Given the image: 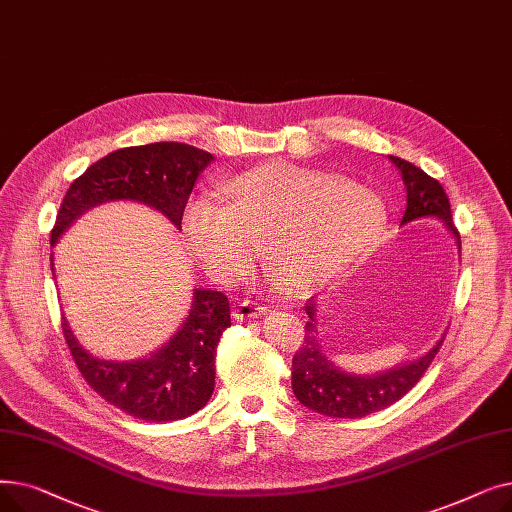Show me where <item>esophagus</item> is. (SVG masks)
Returning <instances> with one entry per match:
<instances>
[{
	"label": "esophagus",
	"instance_id": "esophagus-1",
	"mask_svg": "<svg viewBox=\"0 0 512 512\" xmlns=\"http://www.w3.org/2000/svg\"><path fill=\"white\" fill-rule=\"evenodd\" d=\"M265 313H267V307L261 305L259 301H255V299H245L234 307V317L236 319H255V317H261Z\"/></svg>",
	"mask_w": 512,
	"mask_h": 512
}]
</instances>
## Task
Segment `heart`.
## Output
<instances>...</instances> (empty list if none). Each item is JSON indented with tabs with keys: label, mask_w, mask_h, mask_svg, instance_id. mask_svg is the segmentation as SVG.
<instances>
[{
	"label": "heart",
	"mask_w": 512,
	"mask_h": 512,
	"mask_svg": "<svg viewBox=\"0 0 512 512\" xmlns=\"http://www.w3.org/2000/svg\"><path fill=\"white\" fill-rule=\"evenodd\" d=\"M224 197L186 199L182 234L220 282L251 272L261 251L282 284L317 288L351 265L384 228L386 207L371 188L270 161L220 184Z\"/></svg>",
	"instance_id": "b5f03b06"
}]
</instances>
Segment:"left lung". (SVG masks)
Wrapping results in <instances>:
<instances>
[{
	"label": "left lung",
	"mask_w": 512,
	"mask_h": 512,
	"mask_svg": "<svg viewBox=\"0 0 512 512\" xmlns=\"http://www.w3.org/2000/svg\"><path fill=\"white\" fill-rule=\"evenodd\" d=\"M398 168L407 188V209L400 226L421 218L440 220L456 238L461 253V236L452 224L450 203L438 180L427 176L409 161L388 155ZM309 321L305 326V344L292 359V392L303 407L336 419H357L382 411L405 396L417 382L444 342V336L415 361L402 363L378 373H351L336 367L324 353L317 332V305L305 307Z\"/></svg>",
	"instance_id": "obj_1"
}]
</instances>
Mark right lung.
I'll return each instance as SVG.
<instances>
[{"label":"right lung","mask_w":512,"mask_h":512,"mask_svg":"<svg viewBox=\"0 0 512 512\" xmlns=\"http://www.w3.org/2000/svg\"><path fill=\"white\" fill-rule=\"evenodd\" d=\"M211 159L213 155L203 149L168 141L101 157L66 191L51 230V245L80 215L110 201L149 205L180 230L184 203ZM228 326L226 294L195 288L188 315L164 346L137 361H105L80 346L68 319L62 317L64 338L87 384L116 409L143 421H176L207 405L215 386V348Z\"/></svg>","instance_id":"right-lung-1"}]
</instances>
